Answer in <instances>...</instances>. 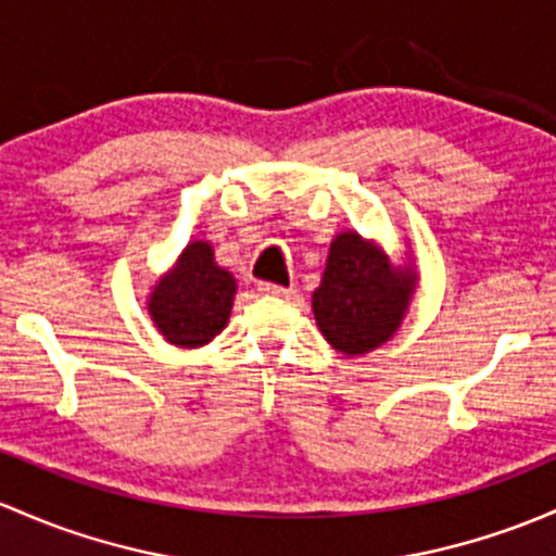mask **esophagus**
Wrapping results in <instances>:
<instances>
[{
    "label": "esophagus",
    "mask_w": 556,
    "mask_h": 556,
    "mask_svg": "<svg viewBox=\"0 0 556 556\" xmlns=\"http://www.w3.org/2000/svg\"><path fill=\"white\" fill-rule=\"evenodd\" d=\"M258 290L263 295H277V298L290 295L288 288H282V285H274V282H258Z\"/></svg>",
    "instance_id": "esophagus-1"
}]
</instances>
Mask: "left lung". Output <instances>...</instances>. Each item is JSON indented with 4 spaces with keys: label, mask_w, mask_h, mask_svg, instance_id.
I'll return each mask as SVG.
<instances>
[{
    "label": "left lung",
    "mask_w": 556,
    "mask_h": 556,
    "mask_svg": "<svg viewBox=\"0 0 556 556\" xmlns=\"http://www.w3.org/2000/svg\"><path fill=\"white\" fill-rule=\"evenodd\" d=\"M416 279L413 266H394L378 244L356 231L338 233L330 242L323 282L312 295L319 332L346 356L372 352L405 319Z\"/></svg>",
    "instance_id": "1"
}]
</instances>
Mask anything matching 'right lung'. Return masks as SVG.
Segmentation results:
<instances>
[{"label": "right lung", "mask_w": 556, "mask_h": 556, "mask_svg": "<svg viewBox=\"0 0 556 556\" xmlns=\"http://www.w3.org/2000/svg\"><path fill=\"white\" fill-rule=\"evenodd\" d=\"M237 279L215 263L213 244L191 242L149 295V314L167 343L200 349L231 317Z\"/></svg>", "instance_id": "add662e5"}]
</instances>
